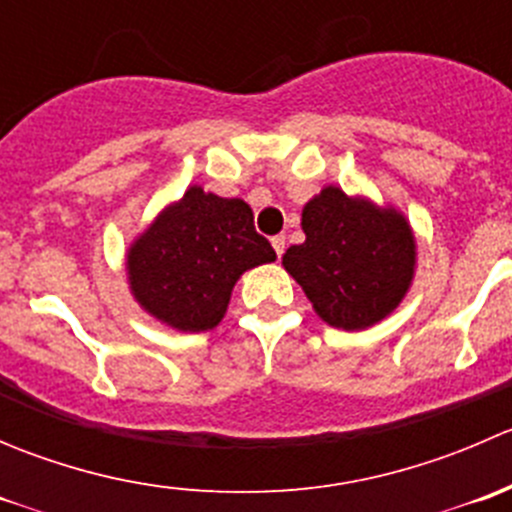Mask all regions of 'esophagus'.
<instances>
[{"instance_id":"34e87169","label":"esophagus","mask_w":512,"mask_h":512,"mask_svg":"<svg viewBox=\"0 0 512 512\" xmlns=\"http://www.w3.org/2000/svg\"><path fill=\"white\" fill-rule=\"evenodd\" d=\"M272 247H275L277 257H282V252H285V235H275V237H272Z\"/></svg>"}]
</instances>
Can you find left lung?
Returning <instances> with one entry per match:
<instances>
[{
	"instance_id": "1",
	"label": "left lung",
	"mask_w": 512,
	"mask_h": 512,
	"mask_svg": "<svg viewBox=\"0 0 512 512\" xmlns=\"http://www.w3.org/2000/svg\"><path fill=\"white\" fill-rule=\"evenodd\" d=\"M302 230L307 240L282 265L324 322L356 332L399 307L416 267L414 232L399 210L327 185L304 205Z\"/></svg>"
}]
</instances>
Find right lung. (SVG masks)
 Masks as SVG:
<instances>
[{
	"label": "right lung",
	"instance_id": "1",
	"mask_svg": "<svg viewBox=\"0 0 512 512\" xmlns=\"http://www.w3.org/2000/svg\"><path fill=\"white\" fill-rule=\"evenodd\" d=\"M275 260L245 200L193 185L133 242L126 270L151 317L180 332H208L225 317L242 272Z\"/></svg>",
	"mask_w": 512,
	"mask_h": 512
}]
</instances>
